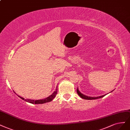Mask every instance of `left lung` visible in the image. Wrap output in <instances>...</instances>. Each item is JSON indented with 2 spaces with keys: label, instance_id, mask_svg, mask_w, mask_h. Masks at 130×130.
<instances>
[{
  "label": "left lung",
  "instance_id": "left-lung-1",
  "mask_svg": "<svg viewBox=\"0 0 130 130\" xmlns=\"http://www.w3.org/2000/svg\"><path fill=\"white\" fill-rule=\"evenodd\" d=\"M77 93H78V95L80 97L83 98V99H84V100H95V99H97V98H102V97H104V96H105L106 95H104L101 96H99V97H89V96H86V95H83V94H82V93H80V91L78 90V88H77Z\"/></svg>",
  "mask_w": 130,
  "mask_h": 130
}]
</instances>
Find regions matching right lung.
I'll list each match as a JSON object with an SVG mask.
<instances>
[{"label": "right lung", "instance_id": "add662e5", "mask_svg": "<svg viewBox=\"0 0 130 130\" xmlns=\"http://www.w3.org/2000/svg\"><path fill=\"white\" fill-rule=\"evenodd\" d=\"M57 87H56V90L54 92L52 95H51V96H50L49 97L46 98H44V99L42 100H28V99H27V100H25L24 98L21 97L20 96H19L20 98H21L22 100H25V101L27 102L28 103H32V104H43V103H47V102H50L51 101H52L54 98H55V97L56 96L57 92Z\"/></svg>", "mask_w": 130, "mask_h": 130}]
</instances>
